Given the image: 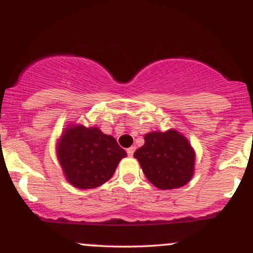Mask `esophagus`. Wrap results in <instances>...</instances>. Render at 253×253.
Masks as SVG:
<instances>
[{
  "label": "esophagus",
  "instance_id": "esophagus-1",
  "mask_svg": "<svg viewBox=\"0 0 253 253\" xmlns=\"http://www.w3.org/2000/svg\"><path fill=\"white\" fill-rule=\"evenodd\" d=\"M134 151H135V147H129V149H127L126 150V152H127V155H128L129 157H132L133 156V153H134Z\"/></svg>",
  "mask_w": 253,
  "mask_h": 253
}]
</instances>
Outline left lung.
I'll list each match as a JSON object with an SVG mask.
<instances>
[{"mask_svg":"<svg viewBox=\"0 0 253 253\" xmlns=\"http://www.w3.org/2000/svg\"><path fill=\"white\" fill-rule=\"evenodd\" d=\"M145 144L134 152L144 175L159 189L181 188L194 175L195 152L175 129L145 134Z\"/></svg>","mask_w":253,"mask_h":253,"instance_id":"8db88e82","label":"left lung"}]
</instances>
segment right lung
Instances as JSON below:
<instances>
[{
  "mask_svg": "<svg viewBox=\"0 0 253 253\" xmlns=\"http://www.w3.org/2000/svg\"><path fill=\"white\" fill-rule=\"evenodd\" d=\"M57 156L70 184L80 189H92L114 175L119 162L127 153L115 138L97 127L69 125L57 145Z\"/></svg>",
  "mask_w": 253,
  "mask_h": 253,
  "instance_id": "obj_1",
  "label": "right lung"
}]
</instances>
